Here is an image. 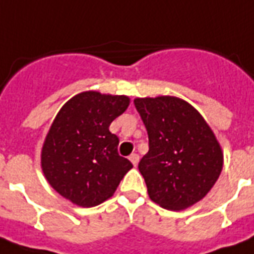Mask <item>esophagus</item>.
I'll return each mask as SVG.
<instances>
[{"label": "esophagus", "instance_id": "esophagus-1", "mask_svg": "<svg viewBox=\"0 0 254 254\" xmlns=\"http://www.w3.org/2000/svg\"><path fill=\"white\" fill-rule=\"evenodd\" d=\"M129 160H130V162L133 164V165L137 166V164H138V161H140V157H138V154H135V153H131L130 156H129Z\"/></svg>", "mask_w": 254, "mask_h": 254}]
</instances>
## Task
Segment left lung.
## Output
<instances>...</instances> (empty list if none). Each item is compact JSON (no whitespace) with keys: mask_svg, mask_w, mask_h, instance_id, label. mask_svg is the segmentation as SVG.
Masks as SVG:
<instances>
[{"mask_svg":"<svg viewBox=\"0 0 254 254\" xmlns=\"http://www.w3.org/2000/svg\"><path fill=\"white\" fill-rule=\"evenodd\" d=\"M134 105L148 130L149 152L138 169L150 200L169 210L202 200L220 177L224 161L204 117L172 96L135 98Z\"/></svg>","mask_w":254,"mask_h":254,"instance_id":"left-lung-1","label":"left lung"}]
</instances>
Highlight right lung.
Segmentation results:
<instances>
[{
  "instance_id": "obj_1",
  "label": "right lung",
  "mask_w": 254,
  "mask_h": 254,
  "mask_svg": "<svg viewBox=\"0 0 254 254\" xmlns=\"http://www.w3.org/2000/svg\"><path fill=\"white\" fill-rule=\"evenodd\" d=\"M129 102L127 96L90 90L70 98L56 116L42 146V172L73 204L92 208L104 202L133 168L119 154V137L109 130Z\"/></svg>"
}]
</instances>
